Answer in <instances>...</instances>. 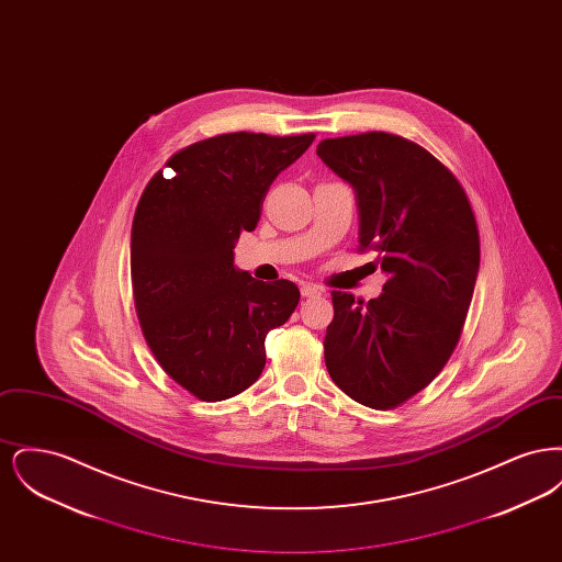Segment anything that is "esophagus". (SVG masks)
<instances>
[{
  "label": "esophagus",
  "mask_w": 562,
  "mask_h": 562,
  "mask_svg": "<svg viewBox=\"0 0 562 562\" xmlns=\"http://www.w3.org/2000/svg\"><path fill=\"white\" fill-rule=\"evenodd\" d=\"M301 294H303V296H321L322 289L321 286H316V284H303V286H301Z\"/></svg>",
  "instance_id": "esophagus-1"
}]
</instances>
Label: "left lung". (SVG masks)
Listing matches in <instances>:
<instances>
[{"label": "left lung", "instance_id": "8db88e82", "mask_svg": "<svg viewBox=\"0 0 562 562\" xmlns=\"http://www.w3.org/2000/svg\"><path fill=\"white\" fill-rule=\"evenodd\" d=\"M316 154L356 189L358 250H374L387 273L371 301L330 293L326 369L351 401L396 408L459 344L481 266L476 216L453 172L398 134L324 138Z\"/></svg>", "mask_w": 562, "mask_h": 562}]
</instances>
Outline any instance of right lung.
<instances>
[{
    "label": "right lung",
    "instance_id": "obj_1",
    "mask_svg": "<svg viewBox=\"0 0 562 562\" xmlns=\"http://www.w3.org/2000/svg\"><path fill=\"white\" fill-rule=\"evenodd\" d=\"M316 134H216L172 154L143 191L131 276L143 337L164 373L198 401H227L266 367V337L301 299L291 280L261 282L234 268L273 179Z\"/></svg>",
    "mask_w": 562,
    "mask_h": 562
}]
</instances>
